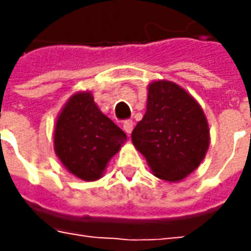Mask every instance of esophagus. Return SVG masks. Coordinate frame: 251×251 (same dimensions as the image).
Segmentation results:
<instances>
[{
    "mask_svg": "<svg viewBox=\"0 0 251 251\" xmlns=\"http://www.w3.org/2000/svg\"><path fill=\"white\" fill-rule=\"evenodd\" d=\"M132 128H134V123H132V120H126L123 123V130L126 131L127 135H130Z\"/></svg>",
    "mask_w": 251,
    "mask_h": 251,
    "instance_id": "34e87169",
    "label": "esophagus"
}]
</instances>
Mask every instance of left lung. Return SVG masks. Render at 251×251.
Wrapping results in <instances>:
<instances>
[{
    "label": "left lung",
    "mask_w": 251,
    "mask_h": 251,
    "mask_svg": "<svg viewBox=\"0 0 251 251\" xmlns=\"http://www.w3.org/2000/svg\"><path fill=\"white\" fill-rule=\"evenodd\" d=\"M156 177L180 181L200 166L209 147V127L198 101L177 83L153 81L147 111L131 134Z\"/></svg>",
    "instance_id": "left-lung-1"
}]
</instances>
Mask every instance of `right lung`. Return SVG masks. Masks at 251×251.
I'll use <instances>...</instances> for the list:
<instances>
[{
    "label": "right lung",
    "mask_w": 251,
    "mask_h": 251,
    "mask_svg": "<svg viewBox=\"0 0 251 251\" xmlns=\"http://www.w3.org/2000/svg\"><path fill=\"white\" fill-rule=\"evenodd\" d=\"M127 135L104 116L91 92L74 93L54 127V151L65 169L85 181L99 180Z\"/></svg>",
    "instance_id": "add662e5"
}]
</instances>
